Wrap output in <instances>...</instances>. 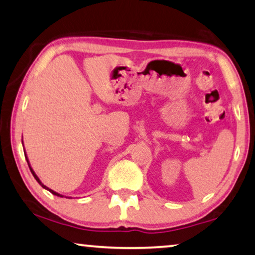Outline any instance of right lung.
<instances>
[{
	"mask_svg": "<svg viewBox=\"0 0 255 255\" xmlns=\"http://www.w3.org/2000/svg\"><path fill=\"white\" fill-rule=\"evenodd\" d=\"M21 142H22V140H21ZM22 143H23V142H22ZM23 152H25V157H26V160H27V163H28L29 170H30V172H32V174L34 175V178H35V179H36V181H37L38 183H40V185H41V186H42L43 188H44V189H46V190H49L51 194L56 195V196H58V197H64V195H61V194H58V193H56V191H53L52 189H50V188H48V187H46L45 185H43V183H42V181H41V180H40V179H38V177H37V175H36V173H35V172H34V170H33V168H32V166H30V164H29V160H28V157H27V155H26V151H25V150H23ZM68 198H72V197H68Z\"/></svg>",
	"mask_w": 255,
	"mask_h": 255,
	"instance_id": "add662e5",
	"label": "right lung"
}]
</instances>
